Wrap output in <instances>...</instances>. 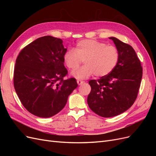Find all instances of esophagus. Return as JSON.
Returning <instances> with one entry per match:
<instances>
[{
	"label": "esophagus",
	"mask_w": 156,
	"mask_h": 156,
	"mask_svg": "<svg viewBox=\"0 0 156 156\" xmlns=\"http://www.w3.org/2000/svg\"><path fill=\"white\" fill-rule=\"evenodd\" d=\"M77 84H79V85H81V84H82L83 83H84V81H81V80H77Z\"/></svg>",
	"instance_id": "1"
}]
</instances>
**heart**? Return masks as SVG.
I'll return each mask as SVG.
<instances>
[{
	"label": "heart",
	"instance_id": "b5f03b06",
	"mask_svg": "<svg viewBox=\"0 0 156 156\" xmlns=\"http://www.w3.org/2000/svg\"><path fill=\"white\" fill-rule=\"evenodd\" d=\"M120 58L116 47L92 40L79 41L73 49H68L63 56L64 62L68 69H75L82 62L84 66L73 70L72 75L77 79H87L95 74L104 77L115 68Z\"/></svg>",
	"mask_w": 156,
	"mask_h": 156
}]
</instances>
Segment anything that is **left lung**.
<instances>
[{
    "label": "left lung",
    "mask_w": 156,
    "mask_h": 156,
    "mask_svg": "<svg viewBox=\"0 0 156 156\" xmlns=\"http://www.w3.org/2000/svg\"><path fill=\"white\" fill-rule=\"evenodd\" d=\"M119 51L115 68L106 76L88 82L91 91L88 105L98 115L109 118L122 114L133 104L140 87L143 68L135 50L115 37H111Z\"/></svg>",
    "instance_id": "obj_1"
}]
</instances>
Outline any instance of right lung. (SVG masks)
Returning a JSON list of instances; mask_svg holds the SVG:
<instances>
[{
  "instance_id": "right-lung-1",
  "label": "right lung",
  "mask_w": 156,
  "mask_h": 156,
  "mask_svg": "<svg viewBox=\"0 0 156 156\" xmlns=\"http://www.w3.org/2000/svg\"><path fill=\"white\" fill-rule=\"evenodd\" d=\"M62 43L51 36L39 37L23 48L16 61V92L26 109L38 117L58 113L78 86L74 78L64 80L68 73L63 59L67 49Z\"/></svg>"
}]
</instances>
